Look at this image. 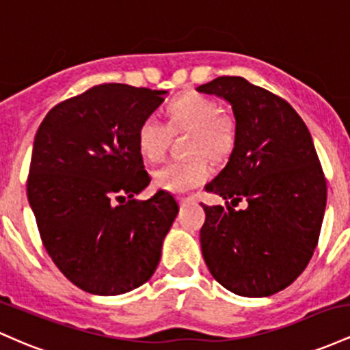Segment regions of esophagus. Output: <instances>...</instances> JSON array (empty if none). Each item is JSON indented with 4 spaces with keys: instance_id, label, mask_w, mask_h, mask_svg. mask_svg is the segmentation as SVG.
I'll return each instance as SVG.
<instances>
[{
    "instance_id": "1",
    "label": "esophagus",
    "mask_w": 350,
    "mask_h": 350,
    "mask_svg": "<svg viewBox=\"0 0 350 350\" xmlns=\"http://www.w3.org/2000/svg\"><path fill=\"white\" fill-rule=\"evenodd\" d=\"M176 200H178L180 205H185V203H190V202H195L193 196H176Z\"/></svg>"
}]
</instances>
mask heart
I'll return each instance as SVG.
<instances>
[{
	"mask_svg": "<svg viewBox=\"0 0 350 350\" xmlns=\"http://www.w3.org/2000/svg\"><path fill=\"white\" fill-rule=\"evenodd\" d=\"M168 125L150 116L137 129V147L148 162H157L170 145L172 133L190 132L187 154L190 159L172 160L152 174L154 185L167 191H188L202 187L211 176V160H225L237 144V119L219 111L213 97L187 92L167 107Z\"/></svg>",
	"mask_w": 350,
	"mask_h": 350,
	"instance_id": "heart-1",
	"label": "heart"
}]
</instances>
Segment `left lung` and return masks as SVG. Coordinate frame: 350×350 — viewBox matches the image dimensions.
I'll list each match as a JSON object with an SVG mask.
<instances>
[{
    "mask_svg": "<svg viewBox=\"0 0 350 350\" xmlns=\"http://www.w3.org/2000/svg\"><path fill=\"white\" fill-rule=\"evenodd\" d=\"M198 92L230 102L238 127L226 167L205 187L226 205L202 203L203 258L228 291L271 296L299 278L319 241L327 183L312 137L282 97L243 77H217ZM228 199L249 208L237 212Z\"/></svg>",
    "mask_w": 350,
    "mask_h": 350,
    "instance_id": "obj_1",
    "label": "left lung"
}]
</instances>
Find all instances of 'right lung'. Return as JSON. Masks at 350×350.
<instances>
[{
  "label": "right lung",
  "mask_w": 350,
  "mask_h": 350,
  "mask_svg": "<svg viewBox=\"0 0 350 350\" xmlns=\"http://www.w3.org/2000/svg\"><path fill=\"white\" fill-rule=\"evenodd\" d=\"M163 94L94 85L54 105L39 125L27 200L51 260L82 291L129 293L159 265L178 205L163 190L144 202L133 195L150 183L137 129Z\"/></svg>",
  "instance_id": "add662e5"
}]
</instances>
